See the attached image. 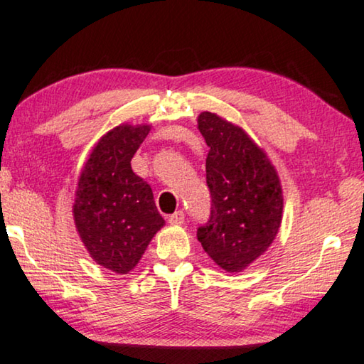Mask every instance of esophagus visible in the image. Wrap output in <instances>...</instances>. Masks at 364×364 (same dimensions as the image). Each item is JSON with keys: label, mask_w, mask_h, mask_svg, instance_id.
<instances>
[{"label": "esophagus", "mask_w": 364, "mask_h": 364, "mask_svg": "<svg viewBox=\"0 0 364 364\" xmlns=\"http://www.w3.org/2000/svg\"><path fill=\"white\" fill-rule=\"evenodd\" d=\"M186 221V213L183 211H176L174 214H171L169 216V223L174 224V225H181Z\"/></svg>", "instance_id": "34e87169"}]
</instances>
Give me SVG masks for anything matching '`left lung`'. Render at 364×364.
<instances>
[{
    "label": "left lung",
    "instance_id": "obj_1",
    "mask_svg": "<svg viewBox=\"0 0 364 364\" xmlns=\"http://www.w3.org/2000/svg\"><path fill=\"white\" fill-rule=\"evenodd\" d=\"M198 129L210 146L206 183L211 213L196 237L219 267L240 272L271 247L281 228V181L243 129L208 111L198 116Z\"/></svg>",
    "mask_w": 364,
    "mask_h": 364
}]
</instances>
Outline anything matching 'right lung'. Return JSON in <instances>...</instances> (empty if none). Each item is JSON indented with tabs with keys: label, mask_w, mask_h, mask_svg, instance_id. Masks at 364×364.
I'll return each instance as SVG.
<instances>
[{
	"label": "right lung",
	"mask_w": 364,
	"mask_h": 364,
	"mask_svg": "<svg viewBox=\"0 0 364 364\" xmlns=\"http://www.w3.org/2000/svg\"><path fill=\"white\" fill-rule=\"evenodd\" d=\"M150 126L122 124L103 135L83 166L73 206L83 245L100 266L127 274L164 225L151 187L130 161Z\"/></svg>",
	"instance_id": "obj_1"
}]
</instances>
